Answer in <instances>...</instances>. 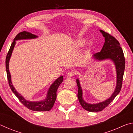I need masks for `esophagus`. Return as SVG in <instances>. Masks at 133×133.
Instances as JSON below:
<instances>
[{"label": "esophagus", "instance_id": "obj_1", "mask_svg": "<svg viewBox=\"0 0 133 133\" xmlns=\"http://www.w3.org/2000/svg\"><path fill=\"white\" fill-rule=\"evenodd\" d=\"M75 71H70L68 72V73H67V76H68V77H73V76H75Z\"/></svg>", "mask_w": 133, "mask_h": 133}]
</instances>
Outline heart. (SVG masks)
I'll return each mask as SVG.
<instances>
[{"label":"heart","mask_w":133,"mask_h":133,"mask_svg":"<svg viewBox=\"0 0 133 133\" xmlns=\"http://www.w3.org/2000/svg\"><path fill=\"white\" fill-rule=\"evenodd\" d=\"M87 40L85 39H78L76 43V46L77 47V48H80V47H82L84 46L85 44L86 43Z\"/></svg>","instance_id":"b5f03b06"}]
</instances>
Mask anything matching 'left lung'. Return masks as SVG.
Returning <instances> with one entry per match:
<instances>
[{
	"label": "left lung",
	"mask_w": 133,
	"mask_h": 133,
	"mask_svg": "<svg viewBox=\"0 0 133 133\" xmlns=\"http://www.w3.org/2000/svg\"><path fill=\"white\" fill-rule=\"evenodd\" d=\"M104 37L105 42L100 52L94 54L93 57L96 60H103L110 59L114 62L116 66L117 73V84L115 90L111 96L104 102H100L97 104H89L84 102L83 98V91L80 86L79 80H76L78 86L77 97L80 104L83 109L90 112H97L102 111L110 104L114 98L118 95L122 86L124 72L125 69V58L124 56L122 48L120 47V43L115 37L112 36L109 33L102 30H100Z\"/></svg>",
	"instance_id": "8db88e82"
}]
</instances>
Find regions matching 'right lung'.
I'll use <instances>...</instances> for the list:
<instances>
[{
  "label": "right lung",
  "instance_id": "1",
  "mask_svg": "<svg viewBox=\"0 0 133 133\" xmlns=\"http://www.w3.org/2000/svg\"><path fill=\"white\" fill-rule=\"evenodd\" d=\"M37 37V36L33 35L31 33H29L28 31H22V32L18 33L14 39V40L12 42V44H11L9 50L8 51L7 56H6V73H7L9 85L10 89L13 92V93L18 98L20 102L24 106L28 108V109L33 110V111H46L50 110L53 107L56 99V97H57V95H56L57 90L60 84L63 81V77L62 76H60V77H59L57 80H55V82L51 85V86L50 87V88H49L48 91V94H47L46 98L44 100L40 101V102H29V101H28L26 99H24V98L21 94L17 93V91L15 89V87H13L12 81H11V75L9 71V63L10 58L11 57V55H12L13 50L14 49L15 45L16 44V41L18 40L22 39H35V38Z\"/></svg>",
  "mask_w": 133,
  "mask_h": 133
}]
</instances>
